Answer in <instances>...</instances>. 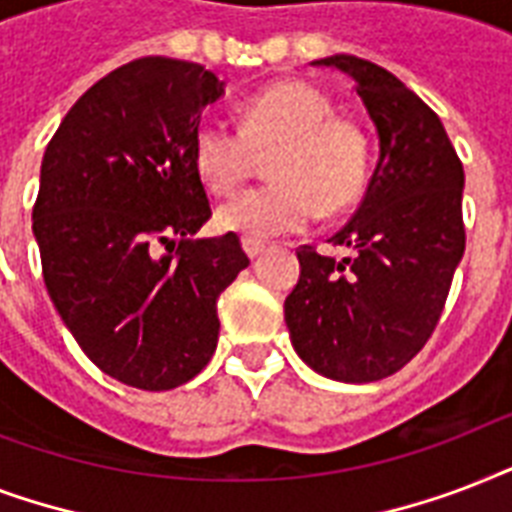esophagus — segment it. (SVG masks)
<instances>
[{
    "mask_svg": "<svg viewBox=\"0 0 512 512\" xmlns=\"http://www.w3.org/2000/svg\"><path fill=\"white\" fill-rule=\"evenodd\" d=\"M241 247H244V252H247L249 257H252V260H255V257H260L265 252V244L263 241H252V239H244L241 241Z\"/></svg>",
    "mask_w": 512,
    "mask_h": 512,
    "instance_id": "34e87169",
    "label": "esophagus"
}]
</instances>
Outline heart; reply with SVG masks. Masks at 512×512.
I'll list each match as a JSON object with an SVG mask.
<instances>
[{"instance_id": "obj_1", "label": "heart", "mask_w": 512, "mask_h": 512, "mask_svg": "<svg viewBox=\"0 0 512 512\" xmlns=\"http://www.w3.org/2000/svg\"><path fill=\"white\" fill-rule=\"evenodd\" d=\"M268 151L271 183L225 201L217 209L223 231L252 241L303 231L319 209L340 212L364 188V132L308 82L287 79L255 92L241 106V130L204 119L191 143L193 170L220 196L239 188L255 154Z\"/></svg>"}]
</instances>
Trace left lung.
I'll return each instance as SVG.
<instances>
[{
    "instance_id": "1",
    "label": "left lung",
    "mask_w": 512,
    "mask_h": 512,
    "mask_svg": "<svg viewBox=\"0 0 512 512\" xmlns=\"http://www.w3.org/2000/svg\"><path fill=\"white\" fill-rule=\"evenodd\" d=\"M356 82L380 156L364 201L332 244L353 257L297 249L300 281L284 300L297 356L337 382L396 374L433 335L465 252V172L444 124L401 79L356 55H332Z\"/></svg>"
}]
</instances>
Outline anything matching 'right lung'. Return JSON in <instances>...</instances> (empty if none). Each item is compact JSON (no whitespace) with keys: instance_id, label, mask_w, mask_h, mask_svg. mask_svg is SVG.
I'll list each match as a JSON object with an SVG mask.
<instances>
[{"instance_id":"obj_1","label":"right lung","mask_w":512,"mask_h":512,"mask_svg":"<svg viewBox=\"0 0 512 512\" xmlns=\"http://www.w3.org/2000/svg\"><path fill=\"white\" fill-rule=\"evenodd\" d=\"M223 82L140 58L95 82L44 151L34 239L55 311L98 369L140 390L193 380L217 348V297L249 257L207 223L193 170L201 111Z\"/></svg>"}]
</instances>
